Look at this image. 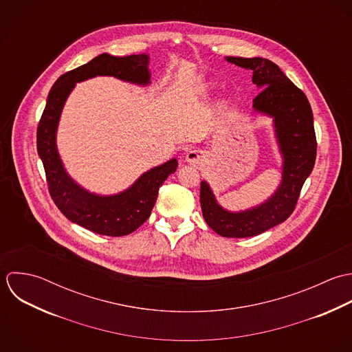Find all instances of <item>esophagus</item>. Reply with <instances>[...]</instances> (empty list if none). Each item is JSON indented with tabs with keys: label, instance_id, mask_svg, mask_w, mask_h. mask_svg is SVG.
I'll use <instances>...</instances> for the list:
<instances>
[{
	"label": "esophagus",
	"instance_id": "esophagus-1",
	"mask_svg": "<svg viewBox=\"0 0 352 352\" xmlns=\"http://www.w3.org/2000/svg\"><path fill=\"white\" fill-rule=\"evenodd\" d=\"M186 161L194 166H202L206 162V154L202 150H190L186 154Z\"/></svg>",
	"mask_w": 352,
	"mask_h": 352
}]
</instances>
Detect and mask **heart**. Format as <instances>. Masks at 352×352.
Wrapping results in <instances>:
<instances>
[{
    "mask_svg": "<svg viewBox=\"0 0 352 352\" xmlns=\"http://www.w3.org/2000/svg\"><path fill=\"white\" fill-rule=\"evenodd\" d=\"M228 107H230V101H228V100H221V101H220V104H219V108H220L221 111L227 109Z\"/></svg>",
    "mask_w": 352,
    "mask_h": 352,
    "instance_id": "obj_1",
    "label": "heart"
}]
</instances>
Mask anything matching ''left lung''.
Here are the masks:
<instances>
[{
	"mask_svg": "<svg viewBox=\"0 0 352 352\" xmlns=\"http://www.w3.org/2000/svg\"><path fill=\"white\" fill-rule=\"evenodd\" d=\"M252 71V83L261 93L252 112L272 118L281 157V180L263 202L231 212L221 206L206 180L201 182V208L208 226L224 237H251L285 221L295 209L303 183L310 176L317 154L311 107L303 94L272 61L262 57H226Z\"/></svg>",
	"mask_w": 352,
	"mask_h": 352,
	"instance_id": "1",
	"label": "left lung"
}]
</instances>
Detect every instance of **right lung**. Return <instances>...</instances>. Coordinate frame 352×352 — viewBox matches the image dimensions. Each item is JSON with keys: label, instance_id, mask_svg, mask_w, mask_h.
Masks as SVG:
<instances>
[{"label": "right lung", "instance_id": "obj_1", "mask_svg": "<svg viewBox=\"0 0 352 352\" xmlns=\"http://www.w3.org/2000/svg\"><path fill=\"white\" fill-rule=\"evenodd\" d=\"M150 56L146 53L116 57L102 53L90 63L60 76L49 91L38 125L36 147L42 160L50 195L61 213L72 223L98 234L124 236L138 230L150 216L158 190L177 169V160L143 172L128 188L101 195L86 190L67 172L57 148V129L69 94L76 83L96 76H113L122 82L146 87L151 85Z\"/></svg>", "mask_w": 352, "mask_h": 352}]
</instances>
